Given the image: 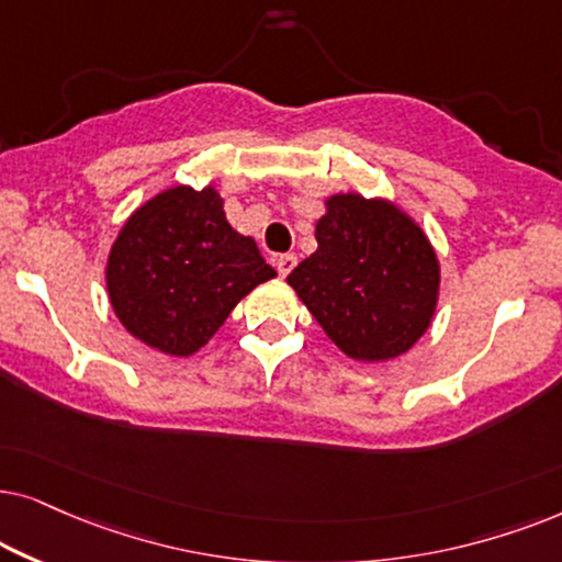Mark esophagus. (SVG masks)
<instances>
[{"label":"esophagus","instance_id":"obj_1","mask_svg":"<svg viewBox=\"0 0 562 562\" xmlns=\"http://www.w3.org/2000/svg\"><path fill=\"white\" fill-rule=\"evenodd\" d=\"M274 265H277V272H280V277H288L295 269L297 257L295 254H282V257H277Z\"/></svg>","mask_w":562,"mask_h":562}]
</instances>
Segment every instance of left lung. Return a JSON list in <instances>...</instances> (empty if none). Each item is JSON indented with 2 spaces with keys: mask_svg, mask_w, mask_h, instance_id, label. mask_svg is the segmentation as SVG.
Segmentation results:
<instances>
[{
  "mask_svg": "<svg viewBox=\"0 0 562 562\" xmlns=\"http://www.w3.org/2000/svg\"><path fill=\"white\" fill-rule=\"evenodd\" d=\"M318 249L288 274L328 339L355 362H387L429 331L442 267L424 228L385 198L339 192L316 221Z\"/></svg>",
  "mask_w": 562,
  "mask_h": 562,
  "instance_id": "left-lung-1",
  "label": "left lung"
}]
</instances>
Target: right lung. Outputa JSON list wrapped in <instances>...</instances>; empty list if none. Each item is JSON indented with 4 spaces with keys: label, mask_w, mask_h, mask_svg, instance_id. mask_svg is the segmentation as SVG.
I'll use <instances>...</instances> for the list:
<instances>
[{
    "label": "right lung",
    "mask_w": 562,
    "mask_h": 562,
    "mask_svg": "<svg viewBox=\"0 0 562 562\" xmlns=\"http://www.w3.org/2000/svg\"><path fill=\"white\" fill-rule=\"evenodd\" d=\"M272 277L257 241L226 221L215 184H175L138 205L104 265L120 324L169 357L203 349L231 311Z\"/></svg>",
    "instance_id": "right-lung-1"
}]
</instances>
